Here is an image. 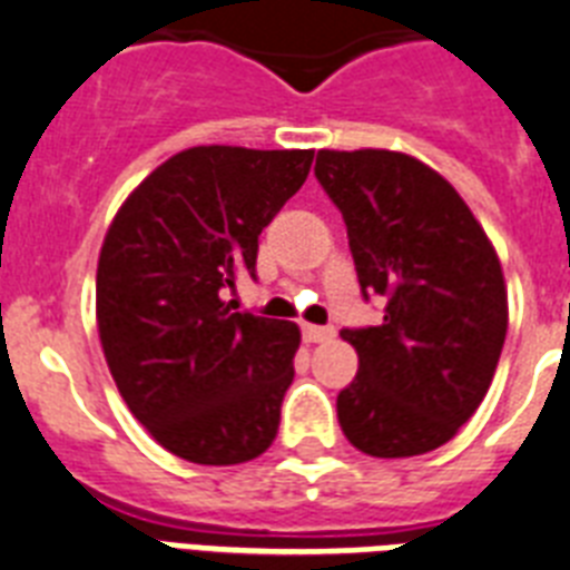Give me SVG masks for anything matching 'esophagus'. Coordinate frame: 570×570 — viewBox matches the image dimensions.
I'll return each instance as SVG.
<instances>
[{
  "label": "esophagus",
  "instance_id": "1",
  "mask_svg": "<svg viewBox=\"0 0 570 570\" xmlns=\"http://www.w3.org/2000/svg\"><path fill=\"white\" fill-rule=\"evenodd\" d=\"M304 333V342H325L333 336V327H322V325H304L301 327Z\"/></svg>",
  "mask_w": 570,
  "mask_h": 570
}]
</instances>
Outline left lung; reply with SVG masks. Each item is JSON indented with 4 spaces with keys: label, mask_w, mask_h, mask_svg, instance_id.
<instances>
[{
    "label": "left lung",
    "mask_w": 570,
    "mask_h": 570,
    "mask_svg": "<svg viewBox=\"0 0 570 570\" xmlns=\"http://www.w3.org/2000/svg\"><path fill=\"white\" fill-rule=\"evenodd\" d=\"M340 207L363 295L386 298L383 322L342 331L360 357L336 397L357 451L401 460L456 436L492 386L510 304L492 239L436 169L390 149L316 155Z\"/></svg>",
    "instance_id": "8db88e82"
}]
</instances>
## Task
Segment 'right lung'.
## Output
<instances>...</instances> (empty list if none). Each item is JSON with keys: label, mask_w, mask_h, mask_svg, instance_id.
Returning a JSON list of instances; mask_svg holds the SVG:
<instances>
[{"label": "right lung", "mask_w": 570, "mask_h": 570, "mask_svg": "<svg viewBox=\"0 0 570 570\" xmlns=\"http://www.w3.org/2000/svg\"><path fill=\"white\" fill-rule=\"evenodd\" d=\"M313 149L193 146L134 187L96 269V325L119 395L157 445L237 465L275 442L295 322L230 313L257 237L307 180Z\"/></svg>", "instance_id": "add662e5"}]
</instances>
